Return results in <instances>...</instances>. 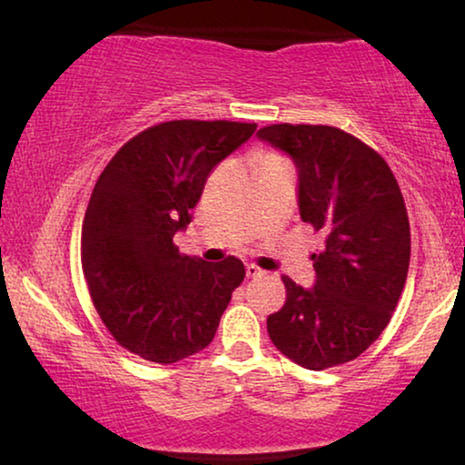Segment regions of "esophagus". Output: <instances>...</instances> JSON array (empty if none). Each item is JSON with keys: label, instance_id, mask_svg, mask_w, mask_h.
<instances>
[{"label": "esophagus", "instance_id": "34e87169", "mask_svg": "<svg viewBox=\"0 0 465 465\" xmlns=\"http://www.w3.org/2000/svg\"><path fill=\"white\" fill-rule=\"evenodd\" d=\"M245 272H247L249 279L262 277V274H264V271H262V268H258L255 264H247V266H245Z\"/></svg>", "mask_w": 465, "mask_h": 465}]
</instances>
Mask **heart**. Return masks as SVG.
Segmentation results:
<instances>
[{
    "label": "heart",
    "instance_id": "heart-1",
    "mask_svg": "<svg viewBox=\"0 0 465 465\" xmlns=\"http://www.w3.org/2000/svg\"><path fill=\"white\" fill-rule=\"evenodd\" d=\"M262 161H279V157H274V154H266V157Z\"/></svg>",
    "mask_w": 465,
    "mask_h": 465
}]
</instances>
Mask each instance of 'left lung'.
I'll return each mask as SVG.
<instances>
[{
	"instance_id": "8db88e82",
	"label": "left lung",
	"mask_w": 465,
	"mask_h": 465,
	"mask_svg": "<svg viewBox=\"0 0 465 465\" xmlns=\"http://www.w3.org/2000/svg\"><path fill=\"white\" fill-rule=\"evenodd\" d=\"M258 138L293 159L300 216L325 234L312 253L314 287L282 277L287 300L268 316V335L312 371L344 365L380 338L405 287V199L381 154L340 127L277 124Z\"/></svg>"
}]
</instances>
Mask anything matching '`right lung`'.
Masks as SVG:
<instances>
[{"label": "right lung", "mask_w": 465, "mask_h": 465, "mask_svg": "<svg viewBox=\"0 0 465 465\" xmlns=\"http://www.w3.org/2000/svg\"><path fill=\"white\" fill-rule=\"evenodd\" d=\"M255 124L165 121L121 146L94 186L82 231V266L94 306L119 346L170 365L216 335L245 279L239 258L207 264L180 253L207 176L247 143Z\"/></svg>", "instance_id": "add662e5"}]
</instances>
